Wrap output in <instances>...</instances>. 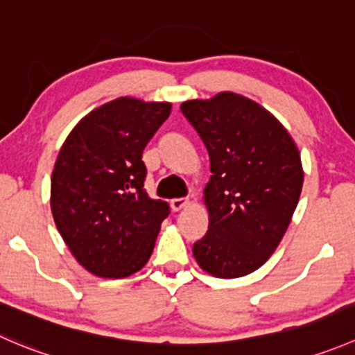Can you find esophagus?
Wrapping results in <instances>:
<instances>
[{
    "label": "esophagus",
    "instance_id": "esophagus-1",
    "mask_svg": "<svg viewBox=\"0 0 355 355\" xmlns=\"http://www.w3.org/2000/svg\"><path fill=\"white\" fill-rule=\"evenodd\" d=\"M189 202H191L189 201V198H175L170 201V206L173 211H180V209H184Z\"/></svg>",
    "mask_w": 355,
    "mask_h": 355
}]
</instances>
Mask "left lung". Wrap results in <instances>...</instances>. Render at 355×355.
Wrapping results in <instances>:
<instances>
[{
  "instance_id": "1",
  "label": "left lung",
  "mask_w": 355,
  "mask_h": 355,
  "mask_svg": "<svg viewBox=\"0 0 355 355\" xmlns=\"http://www.w3.org/2000/svg\"><path fill=\"white\" fill-rule=\"evenodd\" d=\"M180 109L211 164L202 192L208 232L192 253L211 276H248L279 246L300 199L304 168L297 144L276 116L234 92L187 101Z\"/></svg>"
}]
</instances>
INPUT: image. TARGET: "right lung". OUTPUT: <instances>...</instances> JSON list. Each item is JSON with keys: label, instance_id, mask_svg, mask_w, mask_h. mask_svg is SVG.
<instances>
[{"label": "right lung", "instance_id": "add662e5", "mask_svg": "<svg viewBox=\"0 0 355 355\" xmlns=\"http://www.w3.org/2000/svg\"><path fill=\"white\" fill-rule=\"evenodd\" d=\"M170 112V102L119 97L88 112L60 147L51 215L72 257L94 276L123 279L153 254L170 206L147 196L142 153Z\"/></svg>", "mask_w": 355, "mask_h": 355}]
</instances>
